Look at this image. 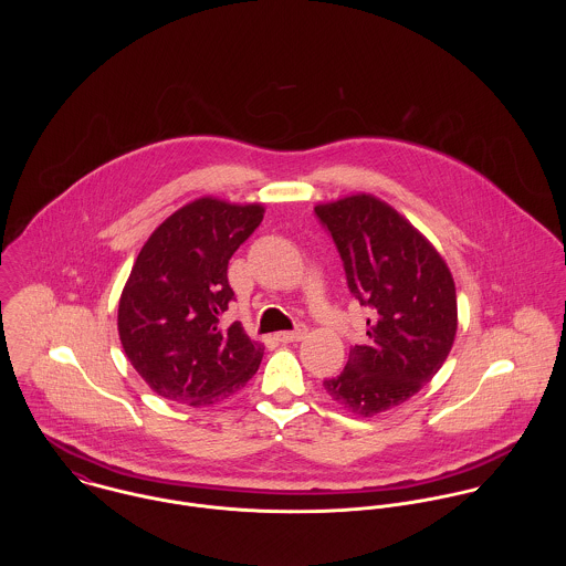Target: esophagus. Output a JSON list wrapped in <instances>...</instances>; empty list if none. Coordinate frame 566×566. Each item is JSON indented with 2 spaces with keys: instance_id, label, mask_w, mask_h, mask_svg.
<instances>
[{
  "instance_id": "esophagus-1",
  "label": "esophagus",
  "mask_w": 566,
  "mask_h": 566,
  "mask_svg": "<svg viewBox=\"0 0 566 566\" xmlns=\"http://www.w3.org/2000/svg\"><path fill=\"white\" fill-rule=\"evenodd\" d=\"M307 335V326L305 324H298L294 331H281V333H276V339L279 342H298V339H303Z\"/></svg>"
}]
</instances>
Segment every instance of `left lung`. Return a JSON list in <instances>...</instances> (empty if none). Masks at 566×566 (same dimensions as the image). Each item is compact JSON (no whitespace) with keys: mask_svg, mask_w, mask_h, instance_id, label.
<instances>
[{"mask_svg":"<svg viewBox=\"0 0 566 566\" xmlns=\"http://www.w3.org/2000/svg\"><path fill=\"white\" fill-rule=\"evenodd\" d=\"M350 294L375 312L368 342L324 381L335 403L375 416L411 399L442 368L458 331L455 283L438 250L370 193L318 205Z\"/></svg>","mask_w":566,"mask_h":566,"instance_id":"obj_1","label":"left lung"}]
</instances>
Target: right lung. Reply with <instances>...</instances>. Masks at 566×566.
Wrapping results in <instances>:
<instances>
[{"mask_svg": "<svg viewBox=\"0 0 566 566\" xmlns=\"http://www.w3.org/2000/svg\"><path fill=\"white\" fill-rule=\"evenodd\" d=\"M263 220L261 205L198 198L144 243L119 298L124 353L163 399L211 407L256 373L263 346L242 324L220 326L233 301L229 259Z\"/></svg>", "mask_w": 566, "mask_h": 566, "instance_id": "right-lung-1", "label": "right lung"}]
</instances>
